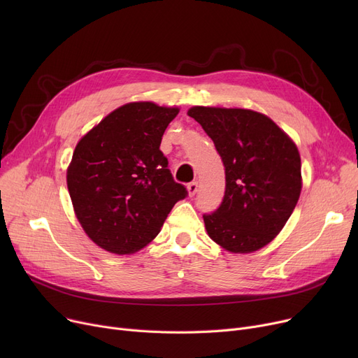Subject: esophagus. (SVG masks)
<instances>
[{"instance_id": "esophagus-1", "label": "esophagus", "mask_w": 358, "mask_h": 358, "mask_svg": "<svg viewBox=\"0 0 358 358\" xmlns=\"http://www.w3.org/2000/svg\"><path fill=\"white\" fill-rule=\"evenodd\" d=\"M187 192H189V196H190V197H193V196L199 192V182H197V181L190 182L189 185H187Z\"/></svg>"}]
</instances>
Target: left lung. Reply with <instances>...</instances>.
Instances as JSON below:
<instances>
[{
	"instance_id": "obj_1",
	"label": "left lung",
	"mask_w": 358,
	"mask_h": 358,
	"mask_svg": "<svg viewBox=\"0 0 358 358\" xmlns=\"http://www.w3.org/2000/svg\"><path fill=\"white\" fill-rule=\"evenodd\" d=\"M189 116L213 141L227 178L220 206L203 215L206 231L229 252L266 247L283 229L302 190L297 146L252 110L196 106Z\"/></svg>"
}]
</instances>
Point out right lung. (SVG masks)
Returning <instances> with one entry per match:
<instances>
[{"instance_id":"1","label":"right lung","mask_w":358,"mask_h":358,"mask_svg":"<svg viewBox=\"0 0 358 358\" xmlns=\"http://www.w3.org/2000/svg\"><path fill=\"white\" fill-rule=\"evenodd\" d=\"M178 111L150 101L124 104L75 148L66 171L69 196L83 229L103 250L119 255L139 251L187 197L159 149Z\"/></svg>"}]
</instances>
